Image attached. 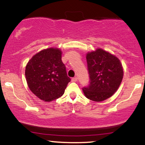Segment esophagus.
Instances as JSON below:
<instances>
[{"label": "esophagus", "mask_w": 145, "mask_h": 145, "mask_svg": "<svg viewBox=\"0 0 145 145\" xmlns=\"http://www.w3.org/2000/svg\"><path fill=\"white\" fill-rule=\"evenodd\" d=\"M77 80H78V77H74L71 79V81H72V82H77Z\"/></svg>", "instance_id": "esophagus-1"}]
</instances>
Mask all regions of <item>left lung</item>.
I'll return each mask as SVG.
<instances>
[{
    "label": "left lung",
    "mask_w": 145,
    "mask_h": 145,
    "mask_svg": "<svg viewBox=\"0 0 145 145\" xmlns=\"http://www.w3.org/2000/svg\"><path fill=\"white\" fill-rule=\"evenodd\" d=\"M89 84L82 88L88 99L95 101H104L117 91L122 81V65L116 56L97 49L86 54Z\"/></svg>",
    "instance_id": "obj_1"
}]
</instances>
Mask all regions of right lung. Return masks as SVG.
<instances>
[{"instance_id": "obj_1", "label": "right lung", "mask_w": 145, "mask_h": 145, "mask_svg": "<svg viewBox=\"0 0 145 145\" xmlns=\"http://www.w3.org/2000/svg\"><path fill=\"white\" fill-rule=\"evenodd\" d=\"M61 54L59 49L48 48L33 56L26 65L28 86L41 100L51 101L61 97L71 81Z\"/></svg>"}]
</instances>
